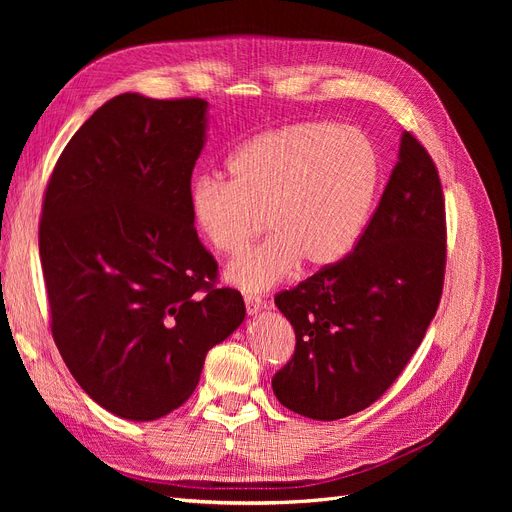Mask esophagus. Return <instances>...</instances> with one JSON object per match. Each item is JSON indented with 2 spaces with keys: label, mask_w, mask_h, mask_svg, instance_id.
I'll use <instances>...</instances> for the list:
<instances>
[{
  "label": "esophagus",
  "mask_w": 512,
  "mask_h": 512,
  "mask_svg": "<svg viewBox=\"0 0 512 512\" xmlns=\"http://www.w3.org/2000/svg\"><path fill=\"white\" fill-rule=\"evenodd\" d=\"M245 305H247L249 315H257L265 309V301L259 297H253V294H245Z\"/></svg>",
  "instance_id": "esophagus-1"
}]
</instances>
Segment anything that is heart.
Segmentation results:
<instances>
[{"mask_svg": "<svg viewBox=\"0 0 512 512\" xmlns=\"http://www.w3.org/2000/svg\"><path fill=\"white\" fill-rule=\"evenodd\" d=\"M226 174L228 184L205 178L191 188V224L213 251L232 255L263 215L272 236L228 263L224 278L265 292L299 263L319 272L355 249L378 193L380 157L353 126L299 122L242 143Z\"/></svg>", "mask_w": 512, "mask_h": 512, "instance_id": "heart-1", "label": "heart"}]
</instances>
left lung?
Listing matches in <instances>:
<instances>
[{"label": "left lung", "instance_id": "left-lung-1", "mask_svg": "<svg viewBox=\"0 0 512 512\" xmlns=\"http://www.w3.org/2000/svg\"><path fill=\"white\" fill-rule=\"evenodd\" d=\"M446 265L444 197L432 157L402 132L398 161L355 251L276 307L297 334L272 388L317 421L367 409L405 369L436 315Z\"/></svg>", "mask_w": 512, "mask_h": 512}]
</instances>
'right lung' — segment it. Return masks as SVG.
Instances as JSON below:
<instances>
[{
    "label": "right lung",
    "mask_w": 512,
    "mask_h": 512,
    "mask_svg": "<svg viewBox=\"0 0 512 512\" xmlns=\"http://www.w3.org/2000/svg\"><path fill=\"white\" fill-rule=\"evenodd\" d=\"M207 110L118 95L78 128L45 191L53 340L78 386L128 421L184 405L209 348L245 321L240 292L211 286L218 263L188 213Z\"/></svg>",
    "instance_id": "add662e5"
}]
</instances>
